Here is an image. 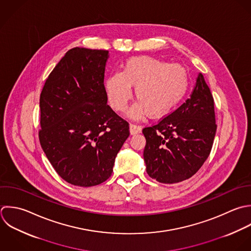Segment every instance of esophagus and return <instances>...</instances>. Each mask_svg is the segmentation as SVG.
Returning a JSON list of instances; mask_svg holds the SVG:
<instances>
[{
  "label": "esophagus",
  "mask_w": 251,
  "mask_h": 251,
  "mask_svg": "<svg viewBox=\"0 0 251 251\" xmlns=\"http://www.w3.org/2000/svg\"><path fill=\"white\" fill-rule=\"evenodd\" d=\"M142 132V127L137 124H130V134L135 135Z\"/></svg>",
  "instance_id": "1"
}]
</instances>
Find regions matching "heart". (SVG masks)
I'll return each instance as SVG.
<instances>
[{
	"mask_svg": "<svg viewBox=\"0 0 251 251\" xmlns=\"http://www.w3.org/2000/svg\"><path fill=\"white\" fill-rule=\"evenodd\" d=\"M104 86L108 101L115 110H125L132 97L131 87H135L138 102L129 110V116L140 119L149 114L151 118H161L184 99L189 88V75L181 64L136 56L125 62L122 72L109 75Z\"/></svg>",
	"mask_w": 251,
	"mask_h": 251,
	"instance_id": "b5f03b06",
	"label": "heart"
}]
</instances>
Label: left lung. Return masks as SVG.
<instances>
[{
    "label": "left lung",
    "mask_w": 251,
    "mask_h": 251,
    "mask_svg": "<svg viewBox=\"0 0 251 251\" xmlns=\"http://www.w3.org/2000/svg\"><path fill=\"white\" fill-rule=\"evenodd\" d=\"M216 129L214 100L200 73L186 102L157 124L143 129L149 176L163 184L194 176L209 156Z\"/></svg>",
    "instance_id": "obj_1"
}]
</instances>
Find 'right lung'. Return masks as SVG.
<instances>
[{
  "label": "right lung",
  "mask_w": 251,
  "mask_h": 251,
  "mask_svg": "<svg viewBox=\"0 0 251 251\" xmlns=\"http://www.w3.org/2000/svg\"><path fill=\"white\" fill-rule=\"evenodd\" d=\"M107 58L104 50H69L40 96L41 147L56 173L78 187L106 181L130 135L129 123L107 104Z\"/></svg>",
  "instance_id": "1"
}]
</instances>
